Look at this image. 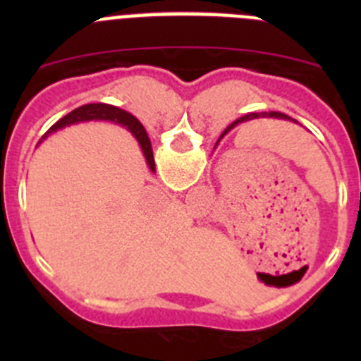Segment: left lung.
<instances>
[{
  "label": "left lung",
  "instance_id": "obj_1",
  "mask_svg": "<svg viewBox=\"0 0 361 361\" xmlns=\"http://www.w3.org/2000/svg\"><path fill=\"white\" fill-rule=\"evenodd\" d=\"M272 115H276V116H283V113H272ZM248 118H253V115H246V116H243V118L235 120V122H234V123H232V126H228V127H227V130H225V133H224V134H227V133H228V130H231V129H232V127H234V126H235V123L243 122V120H248Z\"/></svg>",
  "mask_w": 361,
  "mask_h": 361
}]
</instances>
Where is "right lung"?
<instances>
[{
    "mask_svg": "<svg viewBox=\"0 0 361 361\" xmlns=\"http://www.w3.org/2000/svg\"><path fill=\"white\" fill-rule=\"evenodd\" d=\"M85 120H111V122H118V123H122V126L129 127L130 133H133L134 136L137 137V141H140V145H141V148H143V154H145V157H147V162H148V166H150V169L152 171L155 169L154 150H152L150 137H148L145 127L141 126V123L137 122L133 115H129L127 111L120 110V108L111 106V104H104V103L83 104V106L76 108V110L68 113L66 116H63L59 122L54 123V126L49 129V133H56L57 129H63V127L71 126V123H76V122H85Z\"/></svg>",
    "mask_w": 361,
    "mask_h": 361,
    "instance_id": "right-lung-1",
    "label": "right lung"
}]
</instances>
